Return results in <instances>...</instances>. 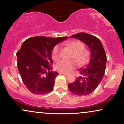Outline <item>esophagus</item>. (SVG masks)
<instances>
[{
    "label": "esophagus",
    "instance_id": "obj_1",
    "mask_svg": "<svg viewBox=\"0 0 124 124\" xmlns=\"http://www.w3.org/2000/svg\"><path fill=\"white\" fill-rule=\"evenodd\" d=\"M60 74H62V75H65V76H68V75H69V74H68V73H64V72H60Z\"/></svg>",
    "mask_w": 124,
    "mask_h": 124
}]
</instances>
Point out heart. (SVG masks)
Masks as SVG:
<instances>
[{"instance_id": "b5f03b06", "label": "heart", "mask_w": 124, "mask_h": 124, "mask_svg": "<svg viewBox=\"0 0 124 124\" xmlns=\"http://www.w3.org/2000/svg\"><path fill=\"white\" fill-rule=\"evenodd\" d=\"M68 45L72 48L74 51L72 58L75 59L76 62L79 65H83L86 63L88 59L89 54L85 49V45L79 41L73 40L69 41ZM61 47L59 45L54 46L52 51V58L55 61H57L60 58ZM76 67V63L73 61L62 60L56 65V69L62 72H70Z\"/></svg>"}]
</instances>
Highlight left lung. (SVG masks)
<instances>
[{
    "mask_svg": "<svg viewBox=\"0 0 124 124\" xmlns=\"http://www.w3.org/2000/svg\"><path fill=\"white\" fill-rule=\"evenodd\" d=\"M82 41L90 50L89 62L79 70L80 76L73 83H69L70 92L76 96H87L96 90L103 79L106 70L107 56L101 42L94 35L79 32L71 36Z\"/></svg>",
    "mask_w": 124,
    "mask_h": 124,
    "instance_id": "left-lung-1",
    "label": "left lung"
}]
</instances>
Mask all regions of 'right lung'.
Instances as JSON below:
<instances>
[{
	"label": "right lung",
	"instance_id": "1",
	"mask_svg": "<svg viewBox=\"0 0 124 124\" xmlns=\"http://www.w3.org/2000/svg\"><path fill=\"white\" fill-rule=\"evenodd\" d=\"M66 38L31 37L24 41L17 52L20 75L25 87L32 93L42 95L52 92L55 78L59 75L52 71V51L56 44Z\"/></svg>",
	"mask_w": 124,
	"mask_h": 124
}]
</instances>
